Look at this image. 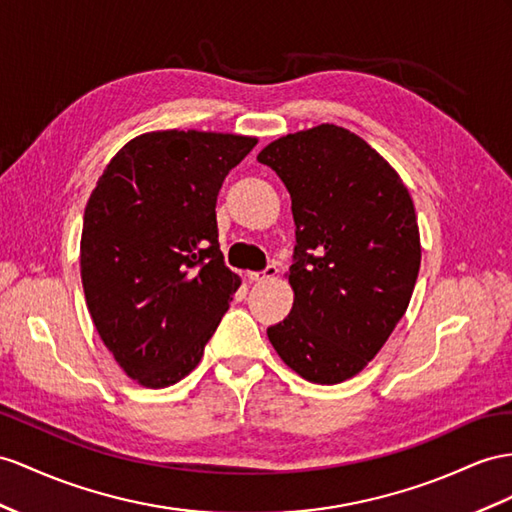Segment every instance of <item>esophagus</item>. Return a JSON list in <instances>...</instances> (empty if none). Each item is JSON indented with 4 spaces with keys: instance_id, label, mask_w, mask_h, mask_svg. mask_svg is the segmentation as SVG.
<instances>
[{
    "instance_id": "1",
    "label": "esophagus",
    "mask_w": 512,
    "mask_h": 512,
    "mask_svg": "<svg viewBox=\"0 0 512 512\" xmlns=\"http://www.w3.org/2000/svg\"><path fill=\"white\" fill-rule=\"evenodd\" d=\"M277 266H268L266 270H261V272H248L246 277H248V281H253V283H261V281H268V279H274L277 277Z\"/></svg>"
}]
</instances>
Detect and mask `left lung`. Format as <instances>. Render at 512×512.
Returning <instances> with one entry per match:
<instances>
[{"instance_id":"obj_1","label":"left lung","mask_w":512,"mask_h":512,"mask_svg":"<svg viewBox=\"0 0 512 512\" xmlns=\"http://www.w3.org/2000/svg\"><path fill=\"white\" fill-rule=\"evenodd\" d=\"M257 160L285 183L296 225L294 305L268 339L305 381L344 383L409 307L422 261L413 199L381 153L333 123L281 136Z\"/></svg>"}]
</instances>
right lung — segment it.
I'll return each instance as SVG.
<instances>
[{"label":"right lung","mask_w":512,"mask_h":512,"mask_svg":"<svg viewBox=\"0 0 512 512\" xmlns=\"http://www.w3.org/2000/svg\"><path fill=\"white\" fill-rule=\"evenodd\" d=\"M255 136L147 131L108 162L84 212L80 270L90 318L142 387L179 383L199 365L242 279L218 248L222 181Z\"/></svg>","instance_id":"right-lung-1"}]
</instances>
